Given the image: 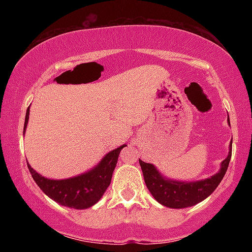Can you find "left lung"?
I'll return each instance as SVG.
<instances>
[{"label":"left lung","mask_w":252,"mask_h":252,"mask_svg":"<svg viewBox=\"0 0 252 252\" xmlns=\"http://www.w3.org/2000/svg\"><path fill=\"white\" fill-rule=\"evenodd\" d=\"M230 123V122H228ZM232 154V144L227 158L221 162V169L216 175L196 182H179L164 180L152 163L140 161L144 182L149 192L160 204L170 209H184L198 204L215 190L226 173Z\"/></svg>","instance_id":"left-lung-1"}]
</instances>
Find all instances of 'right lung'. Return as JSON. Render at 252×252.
<instances>
[{
	"instance_id": "obj_1",
	"label": "right lung",
	"mask_w": 252,
	"mask_h": 252,
	"mask_svg": "<svg viewBox=\"0 0 252 252\" xmlns=\"http://www.w3.org/2000/svg\"><path fill=\"white\" fill-rule=\"evenodd\" d=\"M28 115H30V108L26 112L24 132L28 123ZM124 147L126 146L118 147L117 149L106 154L96 168L90 170L89 173L66 180H50L37 174L28 163L27 166L32 178L36 182L37 186L54 201L59 202L63 206L76 210L89 209L102 198L104 192L109 187L112 173L116 167L118 155Z\"/></svg>"
}]
</instances>
